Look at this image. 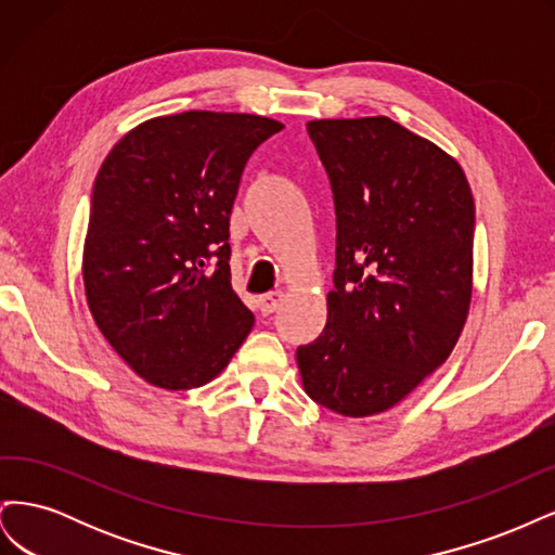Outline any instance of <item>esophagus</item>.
Listing matches in <instances>:
<instances>
[{"mask_svg": "<svg viewBox=\"0 0 555 555\" xmlns=\"http://www.w3.org/2000/svg\"><path fill=\"white\" fill-rule=\"evenodd\" d=\"M282 306V294L280 292H273V294H266L259 298V310L261 314H273L278 308Z\"/></svg>", "mask_w": 555, "mask_h": 555, "instance_id": "1", "label": "esophagus"}]
</instances>
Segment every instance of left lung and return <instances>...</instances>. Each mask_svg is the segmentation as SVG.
Here are the masks:
<instances>
[{"mask_svg": "<svg viewBox=\"0 0 555 555\" xmlns=\"http://www.w3.org/2000/svg\"><path fill=\"white\" fill-rule=\"evenodd\" d=\"M335 204L326 326L296 361L306 393L361 418L449 359L473 300L475 198L440 145L386 115L310 120Z\"/></svg>", "mask_w": 555, "mask_h": 555, "instance_id": "obj_1", "label": "left lung"}]
</instances>
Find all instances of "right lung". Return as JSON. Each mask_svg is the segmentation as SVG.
I'll use <instances>...</instances> for the list:
<instances>
[{
	"label": "right lung",
	"mask_w": 555,
	"mask_h": 555,
	"mask_svg": "<svg viewBox=\"0 0 555 555\" xmlns=\"http://www.w3.org/2000/svg\"><path fill=\"white\" fill-rule=\"evenodd\" d=\"M282 127L249 113L159 115L127 131L99 169L82 245L88 306L147 384H208L251 331L231 287L229 215L247 159Z\"/></svg>",
	"instance_id": "add662e5"
}]
</instances>
